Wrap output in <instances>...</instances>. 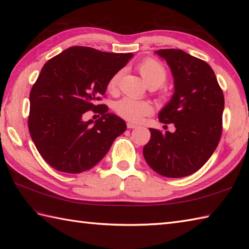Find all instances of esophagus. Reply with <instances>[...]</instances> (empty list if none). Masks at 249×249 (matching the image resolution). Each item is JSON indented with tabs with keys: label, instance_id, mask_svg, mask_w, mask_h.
Wrapping results in <instances>:
<instances>
[{
	"label": "esophagus",
	"instance_id": "esophagus-1",
	"mask_svg": "<svg viewBox=\"0 0 249 249\" xmlns=\"http://www.w3.org/2000/svg\"><path fill=\"white\" fill-rule=\"evenodd\" d=\"M137 127H138V125L133 124V123H127V128H129V129H134Z\"/></svg>",
	"mask_w": 249,
	"mask_h": 249
}]
</instances>
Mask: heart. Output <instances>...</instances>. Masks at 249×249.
Listing matches in <instances>:
<instances>
[{
    "mask_svg": "<svg viewBox=\"0 0 249 249\" xmlns=\"http://www.w3.org/2000/svg\"><path fill=\"white\" fill-rule=\"evenodd\" d=\"M137 70H138L140 75L149 87H160L167 79V71L165 67L160 62L151 59V57L140 62L137 66ZM119 79L120 72H115L114 75L110 77L107 83L108 91H115L116 87H118ZM114 110L121 118L137 123V122H140L143 119L144 116L151 114L154 111V107L147 100L124 97L115 103Z\"/></svg>",
    "mask_w": 249,
    "mask_h": 249,
    "instance_id": "b5f03b06",
    "label": "heart"
}]
</instances>
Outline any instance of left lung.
I'll return each mask as SVG.
<instances>
[{
	"mask_svg": "<svg viewBox=\"0 0 249 249\" xmlns=\"http://www.w3.org/2000/svg\"><path fill=\"white\" fill-rule=\"evenodd\" d=\"M174 79V93L158 113L176 131L150 128L143 156L153 170L166 178H183L198 171L212 156L223 131V89L208 63L179 49H161ZM166 126V125H165Z\"/></svg>",
	"mask_w": 249,
	"mask_h": 249,
	"instance_id": "left-lung-1",
	"label": "left lung"
}]
</instances>
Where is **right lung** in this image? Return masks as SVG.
<instances>
[{
  "instance_id": "right-lung-1",
  "label": "right lung",
  "mask_w": 249,
  "mask_h": 249,
  "mask_svg": "<svg viewBox=\"0 0 249 249\" xmlns=\"http://www.w3.org/2000/svg\"><path fill=\"white\" fill-rule=\"evenodd\" d=\"M133 53H110L89 47H71L46 63L30 93L29 130L37 151L55 170L81 173L103 160L126 123L96 105L110 77ZM92 109L102 116L84 122Z\"/></svg>"
}]
</instances>
